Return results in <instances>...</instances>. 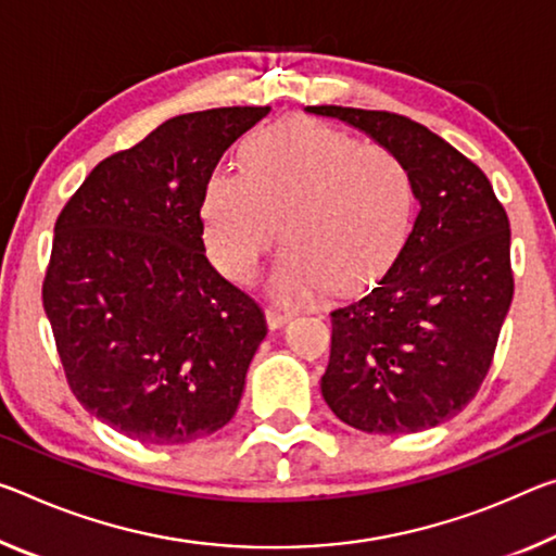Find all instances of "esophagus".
<instances>
[{"label": "esophagus", "mask_w": 556, "mask_h": 556, "mask_svg": "<svg viewBox=\"0 0 556 556\" xmlns=\"http://www.w3.org/2000/svg\"><path fill=\"white\" fill-rule=\"evenodd\" d=\"M292 312H285V309H277V306H267L264 309V319H267V326L269 329H281V326L292 321Z\"/></svg>", "instance_id": "1"}]
</instances>
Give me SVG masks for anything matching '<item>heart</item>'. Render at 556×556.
I'll return each instance as SVG.
<instances>
[{"mask_svg":"<svg viewBox=\"0 0 556 556\" xmlns=\"http://www.w3.org/2000/svg\"><path fill=\"white\" fill-rule=\"evenodd\" d=\"M242 165L215 167L200 200L202 240L223 275L257 279L279 230L287 247L269 281L279 302L354 292L391 267L413 213L408 167L391 148L294 118L247 140Z\"/></svg>","mask_w":556,"mask_h":556,"instance_id":"1","label":"heart"}]
</instances>
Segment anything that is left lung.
<instances>
[{
	"label": "left lung",
	"mask_w": 556,
	"mask_h": 556,
	"mask_svg": "<svg viewBox=\"0 0 556 556\" xmlns=\"http://www.w3.org/2000/svg\"><path fill=\"white\" fill-rule=\"evenodd\" d=\"M408 167L418 215L374 289L331 312L321 395L346 426L401 435L451 420L480 391L513 304L509 219L478 165L389 111L306 105Z\"/></svg>",
	"instance_id": "1"
}]
</instances>
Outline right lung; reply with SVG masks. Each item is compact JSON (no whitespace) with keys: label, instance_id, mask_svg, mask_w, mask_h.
I'll use <instances>...</instances> for the list:
<instances>
[{"label":"right lung","instance_id":"obj_1","mask_svg":"<svg viewBox=\"0 0 556 556\" xmlns=\"http://www.w3.org/2000/svg\"><path fill=\"white\" fill-rule=\"evenodd\" d=\"M269 105L175 116L61 210L41 299L68 389L118 433L180 445L230 422L267 321L205 257L207 175Z\"/></svg>","mask_w":556,"mask_h":556}]
</instances>
